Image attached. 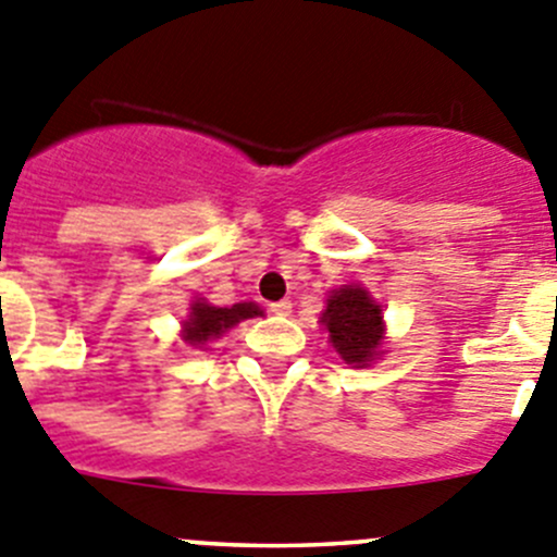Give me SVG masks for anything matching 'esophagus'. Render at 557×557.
Listing matches in <instances>:
<instances>
[{"label": "esophagus", "instance_id": "1", "mask_svg": "<svg viewBox=\"0 0 557 557\" xmlns=\"http://www.w3.org/2000/svg\"><path fill=\"white\" fill-rule=\"evenodd\" d=\"M269 312H274V315H290V301H272V305H269Z\"/></svg>", "mask_w": 557, "mask_h": 557}]
</instances>
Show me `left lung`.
<instances>
[{
	"instance_id": "obj_1",
	"label": "left lung",
	"mask_w": 557,
	"mask_h": 557,
	"mask_svg": "<svg viewBox=\"0 0 557 557\" xmlns=\"http://www.w3.org/2000/svg\"><path fill=\"white\" fill-rule=\"evenodd\" d=\"M321 323L329 332V343L339 359L350 367H367L383 354V312L381 305L361 285H343L332 290Z\"/></svg>"
}]
</instances>
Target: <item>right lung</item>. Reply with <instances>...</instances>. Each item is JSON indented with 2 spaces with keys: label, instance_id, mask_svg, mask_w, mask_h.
<instances>
[{
  "label": "right lung",
  "instance_id": "obj_1",
  "mask_svg": "<svg viewBox=\"0 0 557 557\" xmlns=\"http://www.w3.org/2000/svg\"><path fill=\"white\" fill-rule=\"evenodd\" d=\"M263 315L261 307L256 301H239V305L231 307H214L209 301L196 299L190 305V315L182 323V339L193 348H203L209 339L223 337L228 329H234L236 323L247 321V318Z\"/></svg>",
  "mask_w": 557,
  "mask_h": 557
}]
</instances>
